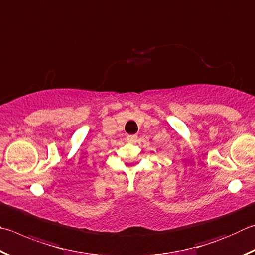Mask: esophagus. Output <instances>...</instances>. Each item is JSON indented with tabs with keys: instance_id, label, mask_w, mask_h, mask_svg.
<instances>
[{
	"instance_id": "34e87169",
	"label": "esophagus",
	"mask_w": 255,
	"mask_h": 255,
	"mask_svg": "<svg viewBox=\"0 0 255 255\" xmlns=\"http://www.w3.org/2000/svg\"><path fill=\"white\" fill-rule=\"evenodd\" d=\"M137 139V136L136 135H129L128 136V140L129 141H135Z\"/></svg>"
}]
</instances>
